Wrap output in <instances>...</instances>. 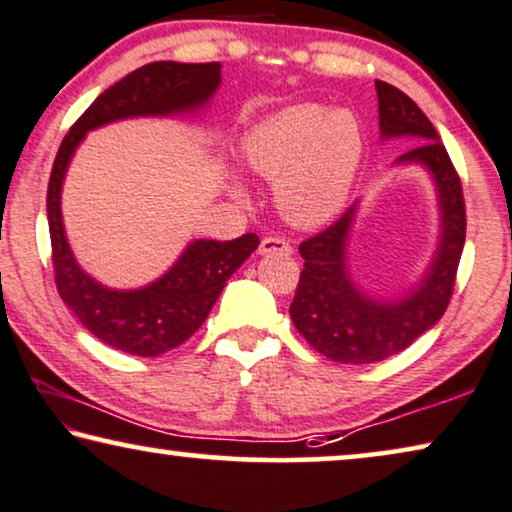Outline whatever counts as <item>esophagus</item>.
<instances>
[{
    "label": "esophagus",
    "mask_w": 512,
    "mask_h": 512,
    "mask_svg": "<svg viewBox=\"0 0 512 512\" xmlns=\"http://www.w3.org/2000/svg\"><path fill=\"white\" fill-rule=\"evenodd\" d=\"M271 253L292 255L290 241L280 239V236H266V239H262V243H259V255H271Z\"/></svg>",
    "instance_id": "esophagus-1"
}]
</instances>
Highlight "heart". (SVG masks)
<instances>
[{
	"label": "heart",
	"mask_w": 512,
	"mask_h": 512,
	"mask_svg": "<svg viewBox=\"0 0 512 512\" xmlns=\"http://www.w3.org/2000/svg\"><path fill=\"white\" fill-rule=\"evenodd\" d=\"M362 155L364 129L357 115L320 104L273 113L241 143L250 171L278 178L276 204L299 227H318L341 211Z\"/></svg>",
	"instance_id": "1"
}]
</instances>
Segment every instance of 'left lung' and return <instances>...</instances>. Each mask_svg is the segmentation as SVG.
<instances>
[{
    "label": "left lung",
    "mask_w": 512,
    "mask_h": 512,
    "mask_svg": "<svg viewBox=\"0 0 512 512\" xmlns=\"http://www.w3.org/2000/svg\"><path fill=\"white\" fill-rule=\"evenodd\" d=\"M376 90L383 139H422L413 150L403 153L399 162L424 164L434 176L443 218L441 246L422 285L406 299L383 304L359 292L345 269V241L355 206L301 243L304 271L290 304V318L320 355L341 364L383 362L434 327L452 299L466 239L462 181L436 127L399 88L376 81Z\"/></svg>",
    "instance_id": "1"
}]
</instances>
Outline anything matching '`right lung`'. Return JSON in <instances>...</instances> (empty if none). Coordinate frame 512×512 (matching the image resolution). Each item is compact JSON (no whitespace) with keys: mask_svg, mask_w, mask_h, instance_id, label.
<instances>
[{"mask_svg":"<svg viewBox=\"0 0 512 512\" xmlns=\"http://www.w3.org/2000/svg\"><path fill=\"white\" fill-rule=\"evenodd\" d=\"M220 62H150L104 90L71 125L48 181V227L55 285L81 325L99 341L129 355L157 357L185 343L218 301L229 276L255 253L257 234L234 241H192L160 280L143 290L99 285L76 264L64 236L60 192L71 155L90 129L136 115H174L199 109L220 85Z\"/></svg>","mask_w":512,"mask_h":512,"instance_id":"1","label":"right lung"}]
</instances>
